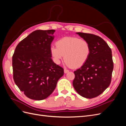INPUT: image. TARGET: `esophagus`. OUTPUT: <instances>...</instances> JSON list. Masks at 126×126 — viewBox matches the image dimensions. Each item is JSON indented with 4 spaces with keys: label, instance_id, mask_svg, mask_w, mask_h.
<instances>
[{
    "label": "esophagus",
    "instance_id": "34e87169",
    "mask_svg": "<svg viewBox=\"0 0 126 126\" xmlns=\"http://www.w3.org/2000/svg\"><path fill=\"white\" fill-rule=\"evenodd\" d=\"M69 72V70H67V69H64V72L65 74H66V73H67V72Z\"/></svg>",
    "mask_w": 126,
    "mask_h": 126
}]
</instances>
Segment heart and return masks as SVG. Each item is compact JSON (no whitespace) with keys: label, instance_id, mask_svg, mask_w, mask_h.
Wrapping results in <instances>:
<instances>
[{"label":"heart","instance_id":"heart-1","mask_svg":"<svg viewBox=\"0 0 126 126\" xmlns=\"http://www.w3.org/2000/svg\"><path fill=\"white\" fill-rule=\"evenodd\" d=\"M91 48L88 41L77 37H64L51 45L50 52L54 63L59 64L65 56V63L72 68L82 66L89 58Z\"/></svg>","mask_w":126,"mask_h":126}]
</instances>
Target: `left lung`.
Returning <instances> with one entry per match:
<instances>
[{
    "mask_svg": "<svg viewBox=\"0 0 126 126\" xmlns=\"http://www.w3.org/2000/svg\"><path fill=\"white\" fill-rule=\"evenodd\" d=\"M77 33L89 42L91 51L87 62L74 71L72 83L80 96L93 98L101 94L111 83L113 69L112 51L101 37L91 33Z\"/></svg>",
    "mask_w": 126,
    "mask_h": 126,
    "instance_id": "8db88e82",
    "label": "left lung"
}]
</instances>
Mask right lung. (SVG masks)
<instances>
[{
  "instance_id": "1",
  "label": "right lung",
  "mask_w": 126,
  "mask_h": 126,
  "mask_svg": "<svg viewBox=\"0 0 126 126\" xmlns=\"http://www.w3.org/2000/svg\"><path fill=\"white\" fill-rule=\"evenodd\" d=\"M55 30H37L18 44L13 56V78L31 99L47 98L56 88L63 69L53 62L50 47Z\"/></svg>"
}]
</instances>
